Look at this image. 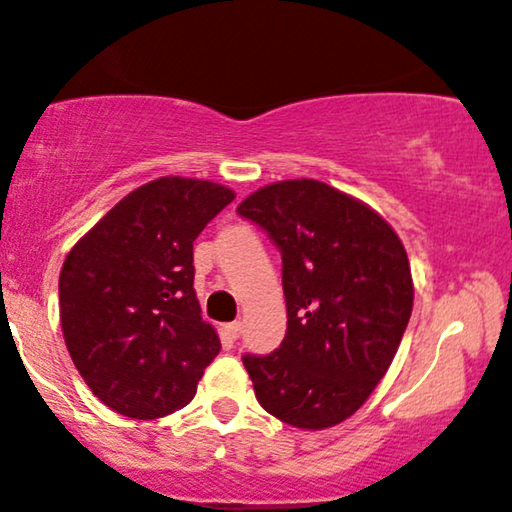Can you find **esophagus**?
<instances>
[{
	"label": "esophagus",
	"instance_id": "1",
	"mask_svg": "<svg viewBox=\"0 0 512 512\" xmlns=\"http://www.w3.org/2000/svg\"><path fill=\"white\" fill-rule=\"evenodd\" d=\"M240 331H243V324H240V322H231V324L224 326V334L229 336L231 341H236V338L240 336Z\"/></svg>",
	"mask_w": 512,
	"mask_h": 512
}]
</instances>
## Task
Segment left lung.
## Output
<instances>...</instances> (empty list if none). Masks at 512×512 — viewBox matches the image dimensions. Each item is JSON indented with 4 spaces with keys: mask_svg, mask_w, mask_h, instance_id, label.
<instances>
[{
    "mask_svg": "<svg viewBox=\"0 0 512 512\" xmlns=\"http://www.w3.org/2000/svg\"><path fill=\"white\" fill-rule=\"evenodd\" d=\"M279 245L288 329L269 355H243L276 420L317 432L348 420L389 372L415 286L391 224L315 178L262 186L238 205Z\"/></svg>",
    "mask_w": 512,
    "mask_h": 512,
    "instance_id": "8db88e82",
    "label": "left lung"
}]
</instances>
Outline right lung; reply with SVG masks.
Segmentation results:
<instances>
[{
  "instance_id": "1",
  "label": "right lung",
  "mask_w": 512,
  "mask_h": 512,
  "mask_svg": "<svg viewBox=\"0 0 512 512\" xmlns=\"http://www.w3.org/2000/svg\"><path fill=\"white\" fill-rule=\"evenodd\" d=\"M231 188L162 176L109 209L66 255L61 334L90 391L131 420L186 408L221 341L193 288V243Z\"/></svg>"
}]
</instances>
